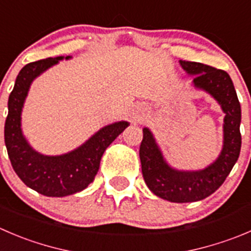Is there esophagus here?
<instances>
[{"instance_id":"1","label":"esophagus","mask_w":251,"mask_h":251,"mask_svg":"<svg viewBox=\"0 0 251 251\" xmlns=\"http://www.w3.org/2000/svg\"><path fill=\"white\" fill-rule=\"evenodd\" d=\"M146 113H147V106L143 105V104H137V105L133 106L132 109V120L133 121H142L143 118L146 116Z\"/></svg>"}]
</instances>
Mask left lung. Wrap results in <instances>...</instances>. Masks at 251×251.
Here are the masks:
<instances>
[{"label":"left lung","instance_id":"8db88e82","mask_svg":"<svg viewBox=\"0 0 251 251\" xmlns=\"http://www.w3.org/2000/svg\"><path fill=\"white\" fill-rule=\"evenodd\" d=\"M180 65L187 74L194 76V87L210 93L226 114L223 148L220 155L207 168L196 172L176 170L168 165L152 132L147 127L143 128L140 159L146 184L160 199L182 203L203 200L225 182L240 153L242 110L227 72L193 61H180Z\"/></svg>","mask_w":251,"mask_h":251}]
</instances>
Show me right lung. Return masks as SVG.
Segmentation results:
<instances>
[{
  "instance_id": "add662e5",
  "label": "right lung",
  "mask_w": 251,
  "mask_h": 251,
  "mask_svg": "<svg viewBox=\"0 0 251 251\" xmlns=\"http://www.w3.org/2000/svg\"><path fill=\"white\" fill-rule=\"evenodd\" d=\"M71 56H67L70 58ZM64 56L35 61L18 74L8 98V115L4 124V143L9 160L22 181L36 193L64 198L84 190L98 173L101 155L111 142L128 126L119 121L100 128L76 150L61 155H44L34 151L24 138L21 115L31 82Z\"/></svg>"
}]
</instances>
